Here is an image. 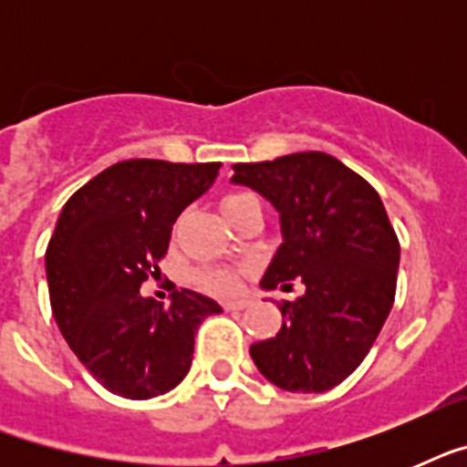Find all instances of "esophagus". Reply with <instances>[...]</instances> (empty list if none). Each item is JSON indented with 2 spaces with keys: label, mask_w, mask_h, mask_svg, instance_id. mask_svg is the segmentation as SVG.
<instances>
[{
  "label": "esophagus",
  "mask_w": 467,
  "mask_h": 467,
  "mask_svg": "<svg viewBox=\"0 0 467 467\" xmlns=\"http://www.w3.org/2000/svg\"><path fill=\"white\" fill-rule=\"evenodd\" d=\"M225 307L227 312H240V310H244V307H249V300H233V303H225Z\"/></svg>",
  "instance_id": "obj_1"
}]
</instances>
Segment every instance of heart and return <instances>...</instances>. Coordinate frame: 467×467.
Listing matches in <instances>:
<instances>
[{"label":"heart","mask_w":467,"mask_h":467,"mask_svg":"<svg viewBox=\"0 0 467 467\" xmlns=\"http://www.w3.org/2000/svg\"><path fill=\"white\" fill-rule=\"evenodd\" d=\"M252 196H244V193H230L220 201V211L225 215V220H230L234 213L240 211L242 205L249 203ZM196 284L203 288V291L213 293V296H220V298H230V296H237L242 291V276L240 271L234 269H203L196 274Z\"/></svg>","instance_id":"heart-1"}]
</instances>
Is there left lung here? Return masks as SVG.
<instances>
[{
  "mask_svg": "<svg viewBox=\"0 0 467 467\" xmlns=\"http://www.w3.org/2000/svg\"><path fill=\"white\" fill-rule=\"evenodd\" d=\"M233 182L281 218V247L262 288L291 291L276 337L249 348L262 376L291 392H325L358 368L395 303L400 242L378 191L327 152L234 164Z\"/></svg>",
  "mask_w": 467,
  "mask_h": 467,
  "instance_id": "8db88e82",
  "label": "left lung"
}]
</instances>
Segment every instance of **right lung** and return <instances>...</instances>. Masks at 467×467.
Wrapping results in <instances>:
<instances>
[{"mask_svg":"<svg viewBox=\"0 0 467 467\" xmlns=\"http://www.w3.org/2000/svg\"><path fill=\"white\" fill-rule=\"evenodd\" d=\"M218 169L119 161L62 208L46 252L50 306L69 348L113 395L150 400L176 388L193 361L198 325L223 312L189 288L171 293L167 307L140 296L167 254L171 225Z\"/></svg>","mask_w":467,"mask_h":467,"instance_id":"obj_1","label":"right lung"}]
</instances>
